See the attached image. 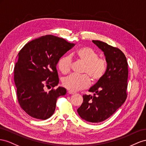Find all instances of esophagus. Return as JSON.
Returning <instances> with one entry per match:
<instances>
[{
  "label": "esophagus",
  "instance_id": "esophagus-1",
  "mask_svg": "<svg viewBox=\"0 0 146 146\" xmlns=\"http://www.w3.org/2000/svg\"><path fill=\"white\" fill-rule=\"evenodd\" d=\"M68 93L69 94H76V92H73V91H71V90H69V91H68Z\"/></svg>",
  "mask_w": 146,
  "mask_h": 146
}]
</instances>
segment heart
I'll return each mask as SVG.
<instances>
[{
	"label": "heart",
	"instance_id": "heart-1",
	"mask_svg": "<svg viewBox=\"0 0 146 146\" xmlns=\"http://www.w3.org/2000/svg\"><path fill=\"white\" fill-rule=\"evenodd\" d=\"M76 57L78 61L84 64L82 72L84 74H70L63 79L62 84L71 91H76L88 87L90 81L89 77L93 81H97L102 78L106 69V60L98 57V53L90 47L84 46L79 49L76 51ZM57 65L63 74L69 73L72 66L71 57H62Z\"/></svg>",
	"mask_w": 146,
	"mask_h": 146
}]
</instances>
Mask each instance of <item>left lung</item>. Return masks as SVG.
Returning a JSON list of instances; mask_svg holds the SVG:
<instances>
[{"label":"left lung","instance_id":"obj_1","mask_svg":"<svg viewBox=\"0 0 146 146\" xmlns=\"http://www.w3.org/2000/svg\"><path fill=\"white\" fill-rule=\"evenodd\" d=\"M92 42L104 52L107 67L102 78L89 90L94 96L83 95V102L77 111L87 122L99 123L111 117L125 102L128 63L121 50L101 41Z\"/></svg>","mask_w":146,"mask_h":146}]
</instances>
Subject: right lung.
<instances>
[{
  "mask_svg": "<svg viewBox=\"0 0 146 146\" xmlns=\"http://www.w3.org/2000/svg\"><path fill=\"white\" fill-rule=\"evenodd\" d=\"M64 38L51 35L33 40L24 45L17 56L14 80L18 100L22 109L32 117L46 120L54 114L57 98L65 95L59 84L57 64L62 56L74 46ZM51 85L48 93L44 86Z\"/></svg>",
  "mask_w": 146,
  "mask_h": 146,
  "instance_id": "1",
  "label": "right lung"
}]
</instances>
